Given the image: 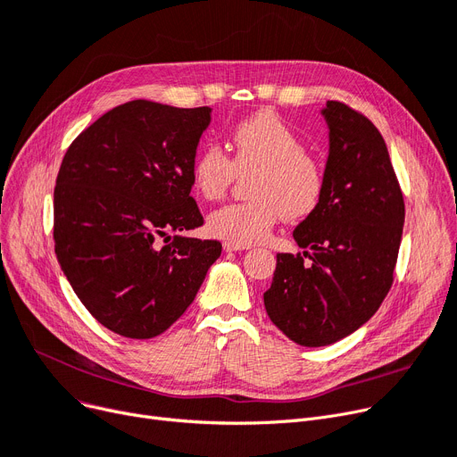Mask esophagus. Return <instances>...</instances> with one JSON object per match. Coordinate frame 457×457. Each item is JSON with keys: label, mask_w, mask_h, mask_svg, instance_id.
Returning a JSON list of instances; mask_svg holds the SVG:
<instances>
[{"label": "esophagus", "mask_w": 457, "mask_h": 457, "mask_svg": "<svg viewBox=\"0 0 457 457\" xmlns=\"http://www.w3.org/2000/svg\"><path fill=\"white\" fill-rule=\"evenodd\" d=\"M248 248H250L248 245H237V243H231V241L224 243L226 252H238V250H248Z\"/></svg>", "instance_id": "34e87169"}]
</instances>
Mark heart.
<instances>
[{"label": "heart", "instance_id": "b5f03b06", "mask_svg": "<svg viewBox=\"0 0 457 457\" xmlns=\"http://www.w3.org/2000/svg\"><path fill=\"white\" fill-rule=\"evenodd\" d=\"M231 148L233 157L219 144H207L190 168L192 187L207 202L222 200L237 174H253L252 200L209 214L207 228L214 237L250 246L265 241L281 216L296 222L317 211L326 188L324 166L281 116L262 111L238 122Z\"/></svg>", "mask_w": 457, "mask_h": 457}]
</instances>
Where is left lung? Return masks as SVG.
<instances>
[{
    "instance_id": "obj_1",
    "label": "left lung",
    "mask_w": 457,
    "mask_h": 457,
    "mask_svg": "<svg viewBox=\"0 0 457 457\" xmlns=\"http://www.w3.org/2000/svg\"><path fill=\"white\" fill-rule=\"evenodd\" d=\"M329 126L320 205L295 229L303 253H278L262 295L270 320L302 346L337 343L361 328L395 281L403 195L387 144L343 102L322 111Z\"/></svg>"
}]
</instances>
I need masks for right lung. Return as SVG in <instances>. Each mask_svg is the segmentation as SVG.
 <instances>
[{"instance_id":"add662e5","label":"right lung","mask_w":457,"mask_h":457,"mask_svg":"<svg viewBox=\"0 0 457 457\" xmlns=\"http://www.w3.org/2000/svg\"><path fill=\"white\" fill-rule=\"evenodd\" d=\"M209 107L133 100L66 150L54 190L59 265L88 313L129 339H152L195 300L219 241L168 231L204 226L190 168Z\"/></svg>"}]
</instances>
